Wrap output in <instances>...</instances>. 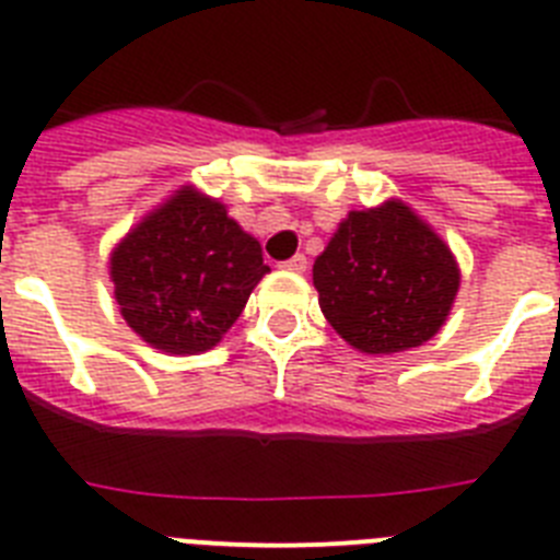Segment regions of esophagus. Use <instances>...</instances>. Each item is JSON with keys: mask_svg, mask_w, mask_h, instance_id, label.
I'll return each instance as SVG.
<instances>
[{"mask_svg": "<svg viewBox=\"0 0 560 560\" xmlns=\"http://www.w3.org/2000/svg\"><path fill=\"white\" fill-rule=\"evenodd\" d=\"M285 271H294V275H303L305 269H308V260H305V255H294L291 260L283 262Z\"/></svg>", "mask_w": 560, "mask_h": 560, "instance_id": "esophagus-1", "label": "esophagus"}]
</instances>
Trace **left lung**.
<instances>
[{"instance_id": "8db88e82", "label": "left lung", "mask_w": 560, "mask_h": 560, "mask_svg": "<svg viewBox=\"0 0 560 560\" xmlns=\"http://www.w3.org/2000/svg\"><path fill=\"white\" fill-rule=\"evenodd\" d=\"M447 243L402 200L348 212L314 260L319 308L362 353H396L436 337L458 291Z\"/></svg>"}]
</instances>
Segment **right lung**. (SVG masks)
<instances>
[{
    "instance_id": "right-lung-1",
    "label": "right lung",
    "mask_w": 560,
    "mask_h": 560,
    "mask_svg": "<svg viewBox=\"0 0 560 560\" xmlns=\"http://www.w3.org/2000/svg\"><path fill=\"white\" fill-rule=\"evenodd\" d=\"M266 271L260 243L195 186H180L109 255L121 317L166 353L218 346Z\"/></svg>"
}]
</instances>
